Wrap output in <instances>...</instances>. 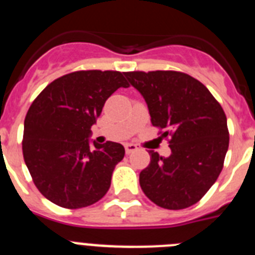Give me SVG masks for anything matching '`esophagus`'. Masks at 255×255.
I'll use <instances>...</instances> for the list:
<instances>
[{
    "label": "esophagus",
    "instance_id": "34e87169",
    "mask_svg": "<svg viewBox=\"0 0 255 255\" xmlns=\"http://www.w3.org/2000/svg\"><path fill=\"white\" fill-rule=\"evenodd\" d=\"M125 150H126V154H130V153H134L135 150H138V147H136L135 144L128 143L125 144Z\"/></svg>",
    "mask_w": 255,
    "mask_h": 255
}]
</instances>
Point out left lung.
Masks as SVG:
<instances>
[{
	"instance_id": "1",
	"label": "left lung",
	"mask_w": 255,
	"mask_h": 255,
	"mask_svg": "<svg viewBox=\"0 0 255 255\" xmlns=\"http://www.w3.org/2000/svg\"><path fill=\"white\" fill-rule=\"evenodd\" d=\"M124 74L144 97L152 125L171 148L167 158L149 150V164L139 175L141 190L166 209L198 203L224 168L230 141L224 108L206 85L181 71Z\"/></svg>"
}]
</instances>
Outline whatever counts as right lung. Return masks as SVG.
Returning a JSON list of instances; mask_svg holds the SVG:
<instances>
[{
    "label": "right lung",
    "instance_id": "obj_1",
    "mask_svg": "<svg viewBox=\"0 0 255 255\" xmlns=\"http://www.w3.org/2000/svg\"><path fill=\"white\" fill-rule=\"evenodd\" d=\"M129 88L114 70H80L49 83L29 107L24 121L22 155L40 194L62 208L78 209L102 199L121 144H89L91 128L107 98Z\"/></svg>",
    "mask_w": 255,
    "mask_h": 255
}]
</instances>
